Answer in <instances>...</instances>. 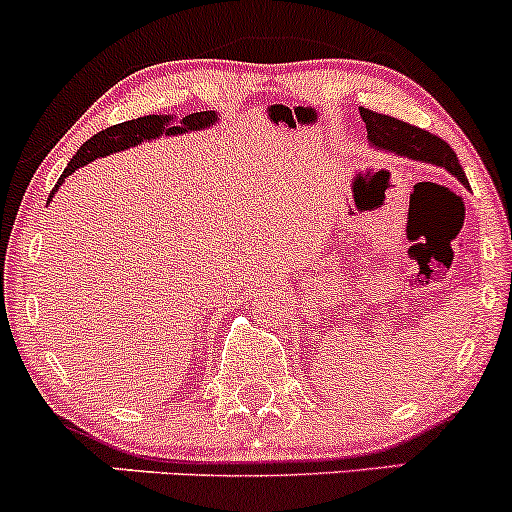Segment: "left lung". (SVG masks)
Returning <instances> with one entry per match:
<instances>
[{"label":"left lung","instance_id":"1","mask_svg":"<svg viewBox=\"0 0 512 512\" xmlns=\"http://www.w3.org/2000/svg\"><path fill=\"white\" fill-rule=\"evenodd\" d=\"M359 116L367 123V138L372 143V148L393 153L398 157H408V160L437 165L442 170L452 172L459 182L466 184L457 153L442 138L432 136V133L423 131V128H415L406 121L391 119L386 114H376L372 109H359Z\"/></svg>","mask_w":512,"mask_h":512}]
</instances>
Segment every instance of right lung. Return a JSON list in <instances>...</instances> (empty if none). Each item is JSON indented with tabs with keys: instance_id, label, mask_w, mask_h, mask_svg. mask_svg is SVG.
<instances>
[{
	"instance_id": "1",
	"label": "right lung",
	"mask_w": 512,
	"mask_h": 512,
	"mask_svg": "<svg viewBox=\"0 0 512 512\" xmlns=\"http://www.w3.org/2000/svg\"><path fill=\"white\" fill-rule=\"evenodd\" d=\"M216 123H218L216 111H196V114H187L182 116V119H174L170 114H162V116L150 114V116H140V119H133V121H123L119 126L104 128V131H99L97 136L89 138L87 143H82V148L77 150V155L70 160V165H67L65 172L60 174L53 194L58 192L60 184H63L72 172L80 170L84 165H89V162H94L97 157L121 153V150L136 148L140 143H150V140L162 138V136H182V133L204 131V128L216 126Z\"/></svg>"
}]
</instances>
